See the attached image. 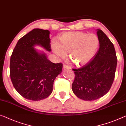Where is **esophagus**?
<instances>
[{"instance_id": "esophagus-1", "label": "esophagus", "mask_w": 126, "mask_h": 126, "mask_svg": "<svg viewBox=\"0 0 126 126\" xmlns=\"http://www.w3.org/2000/svg\"><path fill=\"white\" fill-rule=\"evenodd\" d=\"M63 69H70V67L68 65H63Z\"/></svg>"}]
</instances>
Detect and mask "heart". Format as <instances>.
<instances>
[{
	"label": "heart",
	"instance_id": "b5f03b06",
	"mask_svg": "<svg viewBox=\"0 0 126 126\" xmlns=\"http://www.w3.org/2000/svg\"><path fill=\"white\" fill-rule=\"evenodd\" d=\"M60 43L54 40L52 50L58 56L64 58L69 53V59L77 66L88 63L96 53L99 39L94 34L80 32H66L59 38Z\"/></svg>",
	"mask_w": 126,
	"mask_h": 126
}]
</instances>
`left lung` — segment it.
Returning <instances> with one entry per match:
<instances>
[{
  "label": "left lung",
  "mask_w": 126,
  "mask_h": 126,
  "mask_svg": "<svg viewBox=\"0 0 126 126\" xmlns=\"http://www.w3.org/2000/svg\"><path fill=\"white\" fill-rule=\"evenodd\" d=\"M100 48L86 65L73 69L75 75L72 84L74 94L86 101L101 98L109 92L113 84L117 64L113 44L101 30H97Z\"/></svg>",
  "instance_id": "1"
}]
</instances>
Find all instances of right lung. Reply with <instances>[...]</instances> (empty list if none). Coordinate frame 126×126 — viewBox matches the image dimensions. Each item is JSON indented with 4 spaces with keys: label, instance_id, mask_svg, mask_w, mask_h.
Here are the masks:
<instances>
[{
    "label": "right lung",
    "instance_id": "right-lung-1",
    "mask_svg": "<svg viewBox=\"0 0 126 126\" xmlns=\"http://www.w3.org/2000/svg\"><path fill=\"white\" fill-rule=\"evenodd\" d=\"M49 31L34 29L18 40L10 60V77L15 88L28 100L39 101L52 92L53 82L62 72V63H54L34 46L51 51Z\"/></svg>",
    "mask_w": 126,
    "mask_h": 126
}]
</instances>
